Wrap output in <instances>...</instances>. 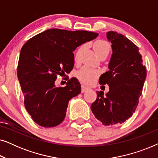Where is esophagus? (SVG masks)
Segmentation results:
<instances>
[{"label":"esophagus","instance_id":"1","mask_svg":"<svg viewBox=\"0 0 158 158\" xmlns=\"http://www.w3.org/2000/svg\"><path fill=\"white\" fill-rule=\"evenodd\" d=\"M89 89H90L89 88L86 87V86H85V85H82L81 86V92L82 93H85V92H86V91H87V90H88Z\"/></svg>","mask_w":158,"mask_h":158}]
</instances>
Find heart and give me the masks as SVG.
Returning a JSON list of instances; mask_svg holds the SVG:
<instances>
[{
	"instance_id": "1",
	"label": "heart",
	"mask_w": 158,
	"mask_h": 158,
	"mask_svg": "<svg viewBox=\"0 0 158 158\" xmlns=\"http://www.w3.org/2000/svg\"><path fill=\"white\" fill-rule=\"evenodd\" d=\"M84 47H85V46L82 45L78 49V50L77 51L75 55V60L79 59L81 52L83 50ZM94 49L98 56L99 55H101V54H107V55H109L111 47H110V44L106 41L98 40L94 43ZM99 74H100V72L98 70L87 68V67H83L77 73V76L83 83L87 84V85H90V84L94 83L96 79L98 77Z\"/></svg>"
}]
</instances>
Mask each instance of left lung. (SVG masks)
Listing matches in <instances>:
<instances>
[{
  "label": "left lung",
  "instance_id": "left-lung-1",
  "mask_svg": "<svg viewBox=\"0 0 158 158\" xmlns=\"http://www.w3.org/2000/svg\"><path fill=\"white\" fill-rule=\"evenodd\" d=\"M111 43L109 70L101 75L99 83L109 85V91H96L90 109L103 125L122 124L135 111L147 76L139 48L116 31L106 33Z\"/></svg>",
  "mask_w": 158,
  "mask_h": 158
}]
</instances>
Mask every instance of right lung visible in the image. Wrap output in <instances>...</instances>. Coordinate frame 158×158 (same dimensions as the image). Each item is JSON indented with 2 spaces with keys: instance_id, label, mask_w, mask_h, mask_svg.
<instances>
[{
  "instance_id": "add662e5",
  "label": "right lung",
  "mask_w": 158,
  "mask_h": 158,
  "mask_svg": "<svg viewBox=\"0 0 158 158\" xmlns=\"http://www.w3.org/2000/svg\"><path fill=\"white\" fill-rule=\"evenodd\" d=\"M98 34L88 31L47 29L23 44L19 56L17 76L24 96V106L36 124L53 127L63 122L68 102L80 94L81 86L72 77L64 87H57V75L70 73L73 51L94 40Z\"/></svg>"
}]
</instances>
